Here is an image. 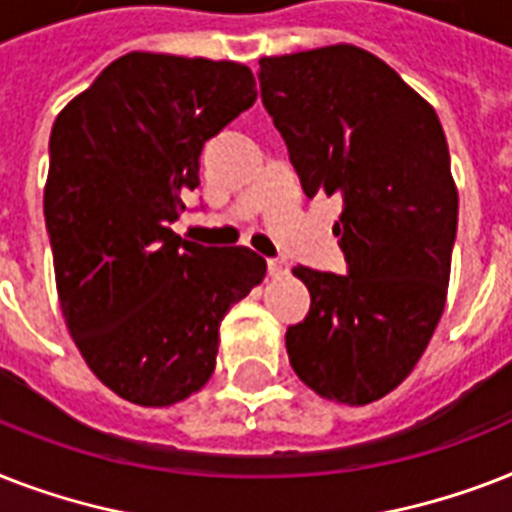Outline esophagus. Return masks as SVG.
<instances>
[{"instance_id": "esophagus-1", "label": "esophagus", "mask_w": 512, "mask_h": 512, "mask_svg": "<svg viewBox=\"0 0 512 512\" xmlns=\"http://www.w3.org/2000/svg\"><path fill=\"white\" fill-rule=\"evenodd\" d=\"M268 273H271V276H287L289 263L284 257H268Z\"/></svg>"}]
</instances>
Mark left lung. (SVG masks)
I'll use <instances>...</instances> for the list:
<instances>
[{"instance_id": "left-lung-1", "label": "left lung", "mask_w": 512, "mask_h": 512, "mask_svg": "<svg viewBox=\"0 0 512 512\" xmlns=\"http://www.w3.org/2000/svg\"><path fill=\"white\" fill-rule=\"evenodd\" d=\"M260 98L308 199L340 196L345 273L297 265L311 311L289 364L319 396L369 404L420 361L444 313L457 188L436 111L377 55L332 44L260 60Z\"/></svg>"}]
</instances>
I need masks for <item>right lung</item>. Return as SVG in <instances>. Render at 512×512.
Returning <instances> with one entry per match:
<instances>
[{
  "label": "right lung",
  "instance_id": "obj_1",
  "mask_svg": "<svg viewBox=\"0 0 512 512\" xmlns=\"http://www.w3.org/2000/svg\"><path fill=\"white\" fill-rule=\"evenodd\" d=\"M255 98L241 63L130 52L52 124L44 220L60 311L87 366L132 404L199 390L220 321L263 281L252 249L172 231L204 143Z\"/></svg>",
  "mask_w": 512,
  "mask_h": 512
}]
</instances>
